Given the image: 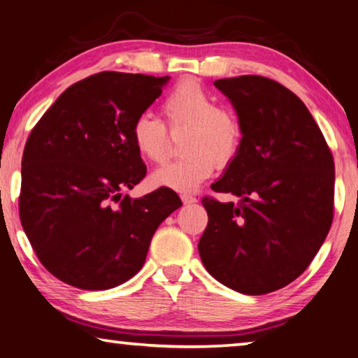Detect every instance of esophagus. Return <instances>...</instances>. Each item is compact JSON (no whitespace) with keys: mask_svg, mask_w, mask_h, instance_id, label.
I'll list each match as a JSON object with an SVG mask.
<instances>
[{"mask_svg":"<svg viewBox=\"0 0 358 358\" xmlns=\"http://www.w3.org/2000/svg\"><path fill=\"white\" fill-rule=\"evenodd\" d=\"M181 201H183L185 205H194L197 202V199L192 197V196H186V194H185V196H181Z\"/></svg>","mask_w":358,"mask_h":358,"instance_id":"1","label":"esophagus"}]
</instances>
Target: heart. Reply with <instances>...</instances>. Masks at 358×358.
Here are the masks:
<instances>
[{
	"label": "heart",
	"instance_id": "obj_1",
	"mask_svg": "<svg viewBox=\"0 0 358 358\" xmlns=\"http://www.w3.org/2000/svg\"><path fill=\"white\" fill-rule=\"evenodd\" d=\"M171 131H181V157L151 173V183L175 192L196 191L216 167L232 164L243 143V126L230 108L217 107L213 96L192 78L178 82L161 102ZM132 143L143 159L161 162L167 151V129L148 112L136 117L131 126Z\"/></svg>",
	"mask_w": 358,
	"mask_h": 358
}]
</instances>
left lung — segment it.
Here are the masks:
<instances>
[{
    "label": "left lung",
    "mask_w": 358,
    "mask_h": 358,
    "mask_svg": "<svg viewBox=\"0 0 358 358\" xmlns=\"http://www.w3.org/2000/svg\"><path fill=\"white\" fill-rule=\"evenodd\" d=\"M243 126L238 156L216 192L238 205L203 197L208 224L199 254L208 273L246 295L287 286L308 268L333 221L335 162L299 96L271 78L215 80Z\"/></svg>",
    "instance_id": "1"
}]
</instances>
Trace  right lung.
Segmentation results:
<instances>
[{"mask_svg": "<svg viewBox=\"0 0 358 358\" xmlns=\"http://www.w3.org/2000/svg\"><path fill=\"white\" fill-rule=\"evenodd\" d=\"M169 77L106 71L66 90L42 115L22 157V227L41 264L69 286L106 290L131 280L150 241L181 207L159 187L131 199L147 175L131 126Z\"/></svg>", "mask_w": 358, "mask_h": 358, "instance_id": "add662e5", "label": "right lung"}]
</instances>
